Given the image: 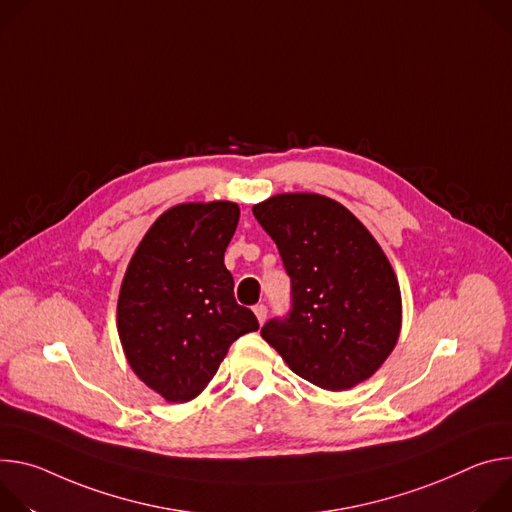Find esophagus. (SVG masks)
<instances>
[{
	"instance_id": "1",
	"label": "esophagus",
	"mask_w": 512,
	"mask_h": 512,
	"mask_svg": "<svg viewBox=\"0 0 512 512\" xmlns=\"http://www.w3.org/2000/svg\"><path fill=\"white\" fill-rule=\"evenodd\" d=\"M254 315H256V319H258V323L262 325V323L266 321V315H268L266 305H262V303H260V305H256V307H254Z\"/></svg>"
}]
</instances>
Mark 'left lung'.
<instances>
[{"mask_svg":"<svg viewBox=\"0 0 512 512\" xmlns=\"http://www.w3.org/2000/svg\"><path fill=\"white\" fill-rule=\"evenodd\" d=\"M291 276V311L260 335L289 368L325 390L370 378L401 333L394 270L342 203L315 193H282L252 207Z\"/></svg>","mask_w":512,"mask_h":512,"instance_id":"left-lung-1","label":"left lung"}]
</instances>
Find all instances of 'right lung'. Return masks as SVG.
Returning <instances> with one entry per match:
<instances>
[{"instance_id": "right-lung-1", "label": "right lung", "mask_w": 512, "mask_h": 512, "mask_svg": "<svg viewBox=\"0 0 512 512\" xmlns=\"http://www.w3.org/2000/svg\"><path fill=\"white\" fill-rule=\"evenodd\" d=\"M240 219L232 201L181 203L138 244L118 299V333L136 376L168 403L209 384L227 350L258 329L223 264Z\"/></svg>"}]
</instances>
